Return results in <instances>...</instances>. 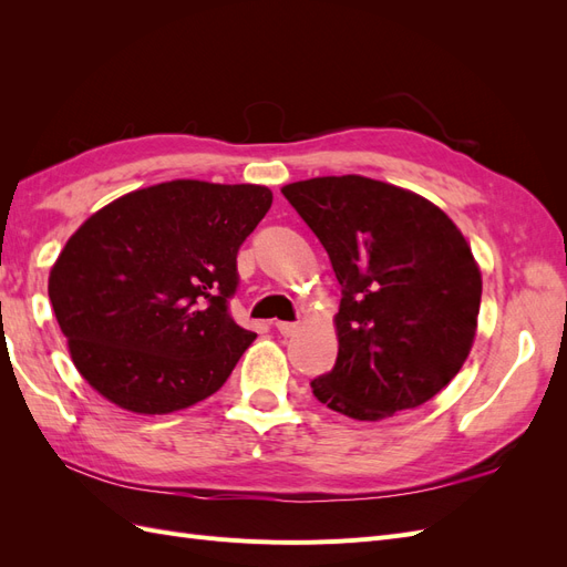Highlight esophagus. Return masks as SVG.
Instances as JSON below:
<instances>
[{"mask_svg": "<svg viewBox=\"0 0 567 567\" xmlns=\"http://www.w3.org/2000/svg\"><path fill=\"white\" fill-rule=\"evenodd\" d=\"M277 331L281 336H293L298 331V323H290V321H277Z\"/></svg>", "mask_w": 567, "mask_h": 567, "instance_id": "1", "label": "esophagus"}]
</instances>
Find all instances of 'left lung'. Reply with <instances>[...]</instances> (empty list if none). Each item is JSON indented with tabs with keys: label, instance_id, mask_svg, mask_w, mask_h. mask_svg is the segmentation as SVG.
I'll use <instances>...</instances> for the list:
<instances>
[{
	"label": "left lung",
	"instance_id": "1",
	"mask_svg": "<svg viewBox=\"0 0 567 567\" xmlns=\"http://www.w3.org/2000/svg\"><path fill=\"white\" fill-rule=\"evenodd\" d=\"M281 194L329 252L342 288L336 367L310 385L354 421L416 409L461 371L477 331L483 274L435 203L362 175Z\"/></svg>",
	"mask_w": 567,
	"mask_h": 567
}]
</instances>
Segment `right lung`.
Masks as SVG:
<instances>
[{
    "label": "right lung",
    "mask_w": 567,
    "mask_h": 567,
    "mask_svg": "<svg viewBox=\"0 0 567 567\" xmlns=\"http://www.w3.org/2000/svg\"><path fill=\"white\" fill-rule=\"evenodd\" d=\"M269 208L260 184L173 179L82 221L49 271V300L101 398L161 416L225 385L255 340L227 312L236 252Z\"/></svg>",
    "instance_id": "obj_1"
}]
</instances>
